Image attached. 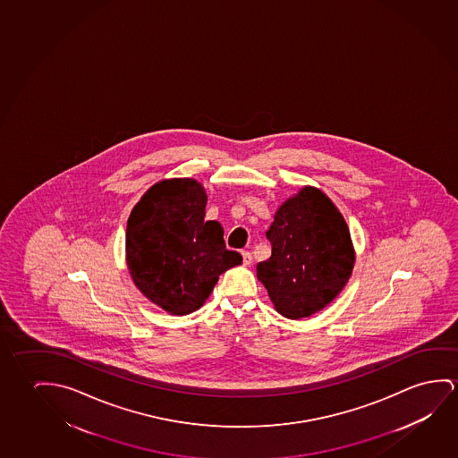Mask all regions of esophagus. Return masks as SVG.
I'll use <instances>...</instances> for the list:
<instances>
[{"label":"esophagus","instance_id":"1","mask_svg":"<svg viewBox=\"0 0 458 458\" xmlns=\"http://www.w3.org/2000/svg\"><path fill=\"white\" fill-rule=\"evenodd\" d=\"M242 263H244L246 267H249V265L252 263V254H250V252H247V250L242 252Z\"/></svg>","mask_w":458,"mask_h":458}]
</instances>
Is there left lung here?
<instances>
[{
  "instance_id": "1",
  "label": "left lung",
  "mask_w": 458,
  "mask_h": 458,
  "mask_svg": "<svg viewBox=\"0 0 458 458\" xmlns=\"http://www.w3.org/2000/svg\"><path fill=\"white\" fill-rule=\"evenodd\" d=\"M271 257L257 265L276 310L289 318L324 310L352 273L351 233L330 198L304 187L276 212L267 228Z\"/></svg>"
}]
</instances>
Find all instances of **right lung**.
<instances>
[{"mask_svg": "<svg viewBox=\"0 0 458 458\" xmlns=\"http://www.w3.org/2000/svg\"><path fill=\"white\" fill-rule=\"evenodd\" d=\"M208 197L193 179L155 183L128 217L127 263L136 287L174 316L203 306L218 276L242 261L224 228L204 220Z\"/></svg>", "mask_w": 458, "mask_h": 458, "instance_id": "add662e5", "label": "right lung"}]
</instances>
